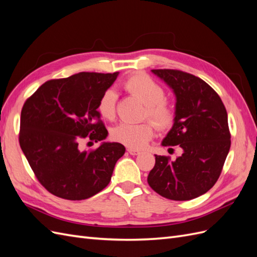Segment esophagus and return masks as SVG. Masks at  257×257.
<instances>
[{"label":"esophagus","mask_w":257,"mask_h":257,"mask_svg":"<svg viewBox=\"0 0 257 257\" xmlns=\"http://www.w3.org/2000/svg\"><path fill=\"white\" fill-rule=\"evenodd\" d=\"M127 152H128L130 154H132V155H137V154L141 153V151H139V150H137V149H132V148H128Z\"/></svg>","instance_id":"esophagus-1"}]
</instances>
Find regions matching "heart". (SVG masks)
I'll use <instances>...</instances> for the list:
<instances>
[{"label": "heart", "instance_id": "b5f03b06", "mask_svg": "<svg viewBox=\"0 0 257 257\" xmlns=\"http://www.w3.org/2000/svg\"><path fill=\"white\" fill-rule=\"evenodd\" d=\"M123 89L130 94L141 99L145 104L144 116L151 119L161 130L168 128L175 119L174 105L166 98L164 89L145 74L130 76L123 82ZM116 94L112 90H107L100 96L97 111L102 118L113 121L116 115ZM155 133L154 124L150 121L139 123L122 122L113 127L111 136L115 142L132 149H141L148 145Z\"/></svg>", "mask_w": 257, "mask_h": 257}]
</instances>
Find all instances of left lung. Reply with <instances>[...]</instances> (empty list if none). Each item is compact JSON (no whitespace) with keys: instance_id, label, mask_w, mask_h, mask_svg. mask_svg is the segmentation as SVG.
I'll return each instance as SVG.
<instances>
[{"instance_id":"1","label":"left lung","mask_w":257,"mask_h":257,"mask_svg":"<svg viewBox=\"0 0 257 257\" xmlns=\"http://www.w3.org/2000/svg\"><path fill=\"white\" fill-rule=\"evenodd\" d=\"M174 90L176 116L163 146H178L172 161L155 155L148 183L161 196L190 200L208 192L219 179L230 148L227 112L219 94L203 79L178 69H152Z\"/></svg>"}]
</instances>
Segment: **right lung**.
Wrapping results in <instances>:
<instances>
[{
    "instance_id": "add662e5",
    "label": "right lung",
    "mask_w": 257,
    "mask_h": 257,
    "mask_svg": "<svg viewBox=\"0 0 257 257\" xmlns=\"http://www.w3.org/2000/svg\"><path fill=\"white\" fill-rule=\"evenodd\" d=\"M118 74L82 72L51 79L23 104L21 150L37 180L54 196L87 199L110 182L115 163L125 152L124 146L103 143L82 151L78 145L85 138L97 143L107 137L97 104Z\"/></svg>"
}]
</instances>
